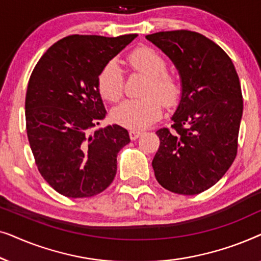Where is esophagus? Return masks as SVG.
I'll return each instance as SVG.
<instances>
[{"instance_id":"1","label":"esophagus","mask_w":261,"mask_h":261,"mask_svg":"<svg viewBox=\"0 0 261 261\" xmlns=\"http://www.w3.org/2000/svg\"><path fill=\"white\" fill-rule=\"evenodd\" d=\"M142 134V132L141 130H135V129H132L130 132H129V137H130V139L132 140H137V139L140 137V135Z\"/></svg>"}]
</instances>
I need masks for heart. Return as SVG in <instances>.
<instances>
[{
  "instance_id": "b5f03b06",
  "label": "heart",
  "mask_w": 261,
  "mask_h": 261,
  "mask_svg": "<svg viewBox=\"0 0 261 261\" xmlns=\"http://www.w3.org/2000/svg\"><path fill=\"white\" fill-rule=\"evenodd\" d=\"M128 63L134 71L145 73L148 81L142 95L144 98L128 99L113 110V120L117 124L130 129H140L160 119L163 105H176L180 94L179 81L167 72L165 59L154 49L146 47L135 48L128 56ZM97 87L99 94L109 102H119L123 96L124 77L116 62H109L98 74Z\"/></svg>"
}]
</instances>
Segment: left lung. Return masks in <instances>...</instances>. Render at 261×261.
Here are the masks:
<instances>
[{"label": "left lung", "mask_w": 261, "mask_h": 261, "mask_svg": "<svg viewBox=\"0 0 261 261\" xmlns=\"http://www.w3.org/2000/svg\"><path fill=\"white\" fill-rule=\"evenodd\" d=\"M146 39L172 60L181 83L171 117L173 130H156L155 178L174 194H201L224 176L237 156L244 110L237 70L219 45L196 32H158Z\"/></svg>", "instance_id": "8db88e82"}]
</instances>
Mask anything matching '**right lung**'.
Wrapping results in <instances>:
<instances>
[{
  "label": "right lung",
  "mask_w": 261,
  "mask_h": 261,
  "mask_svg": "<svg viewBox=\"0 0 261 261\" xmlns=\"http://www.w3.org/2000/svg\"><path fill=\"white\" fill-rule=\"evenodd\" d=\"M137 34L70 35L39 59L28 82L26 129L39 172L60 195L91 197L112 184L117 153L129 144L119 124L92 132L106 117L97 80Z\"/></svg>",
  "instance_id": "right-lung-1"
}]
</instances>
